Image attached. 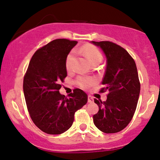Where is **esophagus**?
<instances>
[{
    "label": "esophagus",
    "instance_id": "1",
    "mask_svg": "<svg viewBox=\"0 0 160 160\" xmlns=\"http://www.w3.org/2000/svg\"><path fill=\"white\" fill-rule=\"evenodd\" d=\"M93 102H94L93 97H92V96H90V95H89L88 96V102L89 103H92Z\"/></svg>",
    "mask_w": 160,
    "mask_h": 160
}]
</instances>
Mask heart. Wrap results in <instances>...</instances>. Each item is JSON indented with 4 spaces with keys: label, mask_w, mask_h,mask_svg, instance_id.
<instances>
[{
    "label": "heart",
    "mask_w": 160,
    "mask_h": 160,
    "mask_svg": "<svg viewBox=\"0 0 160 160\" xmlns=\"http://www.w3.org/2000/svg\"><path fill=\"white\" fill-rule=\"evenodd\" d=\"M80 51L84 56L88 59L90 64L92 66L94 64H99L103 60V55L98 48L94 45L90 44H86L82 46L80 48ZM74 52L71 51L68 53L66 59V68L67 70L72 69V65L73 62ZM77 84L81 88L87 89L89 87L93 85L95 80L92 78L80 76L77 78Z\"/></svg>",
    "instance_id": "obj_1"
}]
</instances>
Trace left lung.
Listing matches in <instances>:
<instances>
[{
	"instance_id": "8db88e82",
	"label": "left lung",
	"mask_w": 160,
	"mask_h": 160,
	"mask_svg": "<svg viewBox=\"0 0 160 160\" xmlns=\"http://www.w3.org/2000/svg\"><path fill=\"white\" fill-rule=\"evenodd\" d=\"M107 57V66L99 92L109 91L107 99H94L99 112L94 125L105 133L122 131L131 122L138 101L140 83L135 61L125 48L109 41L92 42Z\"/></svg>"
}]
</instances>
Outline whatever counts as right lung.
<instances>
[{
	"label": "right lung",
	"instance_id": "1",
	"mask_svg": "<svg viewBox=\"0 0 160 160\" xmlns=\"http://www.w3.org/2000/svg\"><path fill=\"white\" fill-rule=\"evenodd\" d=\"M78 42L53 40L34 53L23 80V91L29 116L41 131L58 135L68 131L76 111L88 102V95L75 89L68 97L59 92L67 76L66 59Z\"/></svg>",
	"mask_w": 160,
	"mask_h": 160
}]
</instances>
